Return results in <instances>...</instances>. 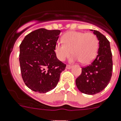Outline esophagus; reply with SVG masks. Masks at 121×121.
I'll return each instance as SVG.
<instances>
[{"mask_svg":"<svg viewBox=\"0 0 121 121\" xmlns=\"http://www.w3.org/2000/svg\"><path fill=\"white\" fill-rule=\"evenodd\" d=\"M66 69H71V66L66 65Z\"/></svg>","mask_w":121,"mask_h":121,"instance_id":"34e87169","label":"esophagus"}]
</instances>
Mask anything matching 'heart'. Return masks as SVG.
<instances>
[{
  "label": "heart",
  "mask_w": 121,
  "mask_h": 121,
  "mask_svg": "<svg viewBox=\"0 0 121 121\" xmlns=\"http://www.w3.org/2000/svg\"><path fill=\"white\" fill-rule=\"evenodd\" d=\"M63 43H58L55 47L56 56L63 61L72 54V61H79L83 65L91 63L96 58L99 42L96 36L92 33L69 32L62 37Z\"/></svg>",
  "instance_id": "heart-1"
}]
</instances>
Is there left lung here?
Returning <instances> with one entry per match:
<instances>
[{"label":"left lung","mask_w":121,"mask_h":121,"mask_svg":"<svg viewBox=\"0 0 121 121\" xmlns=\"http://www.w3.org/2000/svg\"><path fill=\"white\" fill-rule=\"evenodd\" d=\"M99 41L98 55L88 66L82 68L76 84L81 93L93 95L99 93L109 83L112 72V60L110 43L104 35L97 30H90Z\"/></svg>","instance_id":"left-lung-1"}]
</instances>
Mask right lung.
I'll use <instances>...</instances> for the list:
<instances>
[{"instance_id":"obj_1","label":"right lung","mask_w":121,"mask_h":121,"mask_svg":"<svg viewBox=\"0 0 121 121\" xmlns=\"http://www.w3.org/2000/svg\"><path fill=\"white\" fill-rule=\"evenodd\" d=\"M60 32L39 28L26 35L20 45L22 77L32 91L45 93L54 89L65 69L55 52Z\"/></svg>"}]
</instances>
